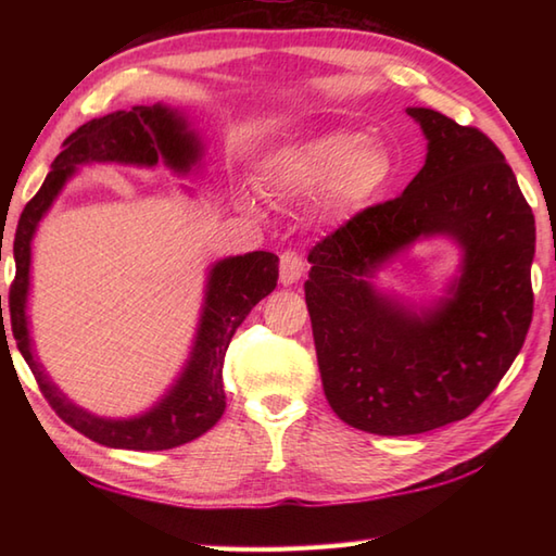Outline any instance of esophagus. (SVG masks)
Returning a JSON list of instances; mask_svg holds the SVG:
<instances>
[{
  "instance_id": "34e87169",
  "label": "esophagus",
  "mask_w": 556,
  "mask_h": 556,
  "mask_svg": "<svg viewBox=\"0 0 556 556\" xmlns=\"http://www.w3.org/2000/svg\"><path fill=\"white\" fill-rule=\"evenodd\" d=\"M305 275V260L296 251H285L279 257V279L285 287L296 285Z\"/></svg>"
}]
</instances>
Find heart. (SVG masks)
<instances>
[{"label":"heart","mask_w":556,"mask_h":556,"mask_svg":"<svg viewBox=\"0 0 556 556\" xmlns=\"http://www.w3.org/2000/svg\"><path fill=\"white\" fill-rule=\"evenodd\" d=\"M396 162L382 143L358 131H332L277 150L265 164L271 193L308 198L325 191L334 212L361 210L392 184Z\"/></svg>","instance_id":"1"}]
</instances>
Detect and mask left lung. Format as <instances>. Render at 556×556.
Listing matches in <instances>:
<instances>
[{
  "mask_svg": "<svg viewBox=\"0 0 556 556\" xmlns=\"http://www.w3.org/2000/svg\"><path fill=\"white\" fill-rule=\"evenodd\" d=\"M428 157L399 198L356 212L308 255L317 365L337 416L372 434H420L470 416L533 320L535 217L502 150L473 126L408 108ZM420 235L465 251L450 296L420 314L367 279Z\"/></svg>",
  "mask_w": 556,
  "mask_h": 556,
  "instance_id": "8db88e82",
  "label": "left lung"
}]
</instances>
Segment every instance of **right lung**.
<instances>
[{"label": "right lung", "instance_id": "1", "mask_svg": "<svg viewBox=\"0 0 556 556\" xmlns=\"http://www.w3.org/2000/svg\"><path fill=\"white\" fill-rule=\"evenodd\" d=\"M164 160L169 169L186 174L200 160V140L188 131L186 119L164 104H140L131 112H112L100 119L83 124L71 134L62 152L52 162L40 191L23 207L16 239L14 260L16 277L9 289V315L11 332H14L21 356L26 358L47 404L71 428L86 434L88 440L114 446L134 448V452H162L174 448L195 437L205 434L215 425L224 408L222 365L227 356L229 341L245 315L275 291L279 279V257L267 251H253L236 257H224L210 269L203 315H200L195 344L179 380L169 389L157 406L128 420L98 418L78 408L59 392L50 377L45 375L30 346L26 301L30 285V241L45 212L50 210L54 198L62 191L68 176L80 164L90 162H119L136 167H155ZM2 315V299H0Z\"/></svg>", "mask_w": 556, "mask_h": 556}]
</instances>
